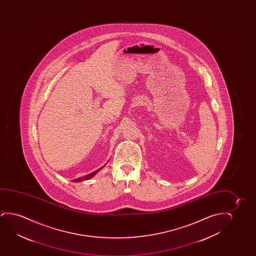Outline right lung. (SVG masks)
Returning a JSON list of instances; mask_svg holds the SVG:
<instances>
[{"label": "right lung", "mask_w": 256, "mask_h": 256, "mask_svg": "<svg viewBox=\"0 0 256 256\" xmlns=\"http://www.w3.org/2000/svg\"><path fill=\"white\" fill-rule=\"evenodd\" d=\"M102 168H98V170H95V172H92V173H90V174H88V176H83V178H78L74 179V181L75 182H81V181H84V180H88V179L92 178L97 173V172L100 170Z\"/></svg>", "instance_id": "obj_1"}]
</instances>
